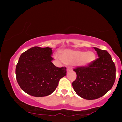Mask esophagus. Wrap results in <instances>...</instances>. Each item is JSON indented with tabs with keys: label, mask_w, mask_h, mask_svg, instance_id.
I'll return each instance as SVG.
<instances>
[{
	"label": "esophagus",
	"mask_w": 122,
	"mask_h": 122,
	"mask_svg": "<svg viewBox=\"0 0 122 122\" xmlns=\"http://www.w3.org/2000/svg\"><path fill=\"white\" fill-rule=\"evenodd\" d=\"M72 68H70V67H68L67 68V72H69L70 71H72Z\"/></svg>",
	"instance_id": "34e87169"
}]
</instances>
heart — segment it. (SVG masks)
<instances>
[{"label":"heart","instance_id":"heart-1","mask_svg":"<svg viewBox=\"0 0 122 122\" xmlns=\"http://www.w3.org/2000/svg\"><path fill=\"white\" fill-rule=\"evenodd\" d=\"M56 57L66 64H72L76 63L78 66H86L94 61L96 56L92 51L84 52L81 51L66 49L61 51V56L56 54Z\"/></svg>","mask_w":122,"mask_h":122}]
</instances>
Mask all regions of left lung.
<instances>
[{"label":"left lung","mask_w":122,"mask_h":122,"mask_svg":"<svg viewBox=\"0 0 122 122\" xmlns=\"http://www.w3.org/2000/svg\"><path fill=\"white\" fill-rule=\"evenodd\" d=\"M98 58L91 64L73 69L76 78L72 83L74 91L86 99L99 98L112 88L116 79V66L107 51L94 48Z\"/></svg>","instance_id":"left-lung-1"}]
</instances>
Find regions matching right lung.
Listing matches in <instances>:
<instances>
[{"instance_id":"right-lung-1","label":"right lung","mask_w":122,"mask_h":122,"mask_svg":"<svg viewBox=\"0 0 122 122\" xmlns=\"http://www.w3.org/2000/svg\"><path fill=\"white\" fill-rule=\"evenodd\" d=\"M52 53L51 48L34 46L21 54L16 66V78L26 93L37 97L47 96L66 76V67L58 68L51 62Z\"/></svg>"}]
</instances>
